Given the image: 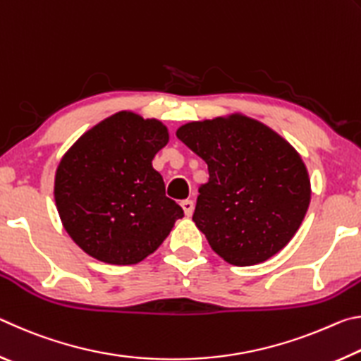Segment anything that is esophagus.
I'll use <instances>...</instances> for the list:
<instances>
[{
	"mask_svg": "<svg viewBox=\"0 0 361 361\" xmlns=\"http://www.w3.org/2000/svg\"><path fill=\"white\" fill-rule=\"evenodd\" d=\"M181 209H183V212H185L186 216H191L192 212H194V202H192V200H183Z\"/></svg>",
	"mask_w": 361,
	"mask_h": 361,
	"instance_id": "esophagus-1",
	"label": "esophagus"
}]
</instances>
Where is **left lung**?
Listing matches in <instances>:
<instances>
[{
  "instance_id": "8db88e82",
  "label": "left lung",
  "mask_w": 361,
  "mask_h": 361,
  "mask_svg": "<svg viewBox=\"0 0 361 361\" xmlns=\"http://www.w3.org/2000/svg\"><path fill=\"white\" fill-rule=\"evenodd\" d=\"M176 137L209 167L192 221L213 252L234 266L279 253L310 204L307 169L295 148L242 114L189 122Z\"/></svg>"
}]
</instances>
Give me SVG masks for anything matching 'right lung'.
<instances>
[{
  "mask_svg": "<svg viewBox=\"0 0 361 361\" xmlns=\"http://www.w3.org/2000/svg\"><path fill=\"white\" fill-rule=\"evenodd\" d=\"M167 142L162 122L121 111L85 132L60 161L54 188L59 215L92 258L137 264L183 218L152 169Z\"/></svg>",
  "mask_w": 361,
  "mask_h": 361,
  "instance_id": "1",
  "label": "right lung"
}]
</instances>
